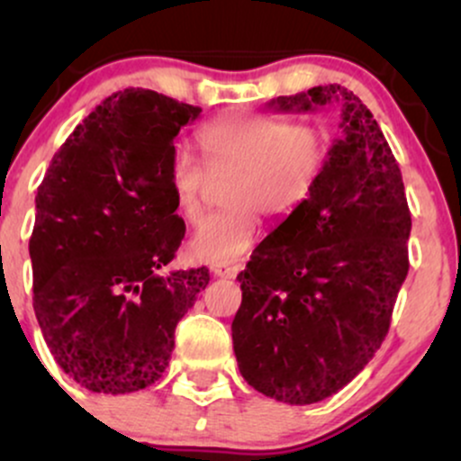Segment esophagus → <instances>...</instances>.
<instances>
[{
	"label": "esophagus",
	"mask_w": 461,
	"mask_h": 461,
	"mask_svg": "<svg viewBox=\"0 0 461 461\" xmlns=\"http://www.w3.org/2000/svg\"><path fill=\"white\" fill-rule=\"evenodd\" d=\"M238 271H240V267H227V264H219V267L212 268L216 277H225V279H234Z\"/></svg>",
	"instance_id": "1"
}]
</instances>
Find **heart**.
<instances>
[{
  "instance_id": "obj_1",
  "label": "heart",
  "mask_w": 461,
  "mask_h": 461,
  "mask_svg": "<svg viewBox=\"0 0 461 461\" xmlns=\"http://www.w3.org/2000/svg\"><path fill=\"white\" fill-rule=\"evenodd\" d=\"M205 171L177 153L168 171L173 203L197 223L210 182H223L227 210L208 216L188 242L194 262L227 264L251 249L260 212L285 216L316 188L330 153V131L316 121H282L264 114L225 116L199 130Z\"/></svg>"
}]
</instances>
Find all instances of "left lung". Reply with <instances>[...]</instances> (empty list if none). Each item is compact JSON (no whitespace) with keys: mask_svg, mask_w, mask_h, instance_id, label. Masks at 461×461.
<instances>
[{"mask_svg":"<svg viewBox=\"0 0 461 461\" xmlns=\"http://www.w3.org/2000/svg\"><path fill=\"white\" fill-rule=\"evenodd\" d=\"M342 105V136L312 194L253 249L231 322L245 382L290 405L336 394L373 359L407 277L403 177L370 110L340 84L267 104Z\"/></svg>","mask_w":461,"mask_h":461,"instance_id":"obj_1","label":"left lung"}]
</instances>
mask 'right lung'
I'll use <instances>...</instances> for the list:
<instances>
[{
  "label": "right lung",
  "mask_w": 461,
  "mask_h": 461,
  "mask_svg": "<svg viewBox=\"0 0 461 461\" xmlns=\"http://www.w3.org/2000/svg\"><path fill=\"white\" fill-rule=\"evenodd\" d=\"M201 108L125 88L73 130L36 193L34 312L73 382L104 394L147 388L168 366L176 327L210 282L171 271L186 225L168 171Z\"/></svg>",
  "instance_id": "add662e5"
}]
</instances>
